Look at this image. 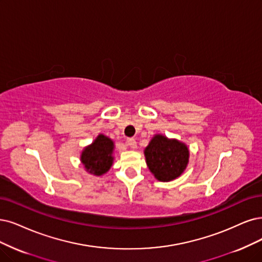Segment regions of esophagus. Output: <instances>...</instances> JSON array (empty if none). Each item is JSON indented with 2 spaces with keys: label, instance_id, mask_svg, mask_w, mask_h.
Masks as SVG:
<instances>
[{
  "label": "esophagus",
  "instance_id": "34e87169",
  "mask_svg": "<svg viewBox=\"0 0 262 262\" xmlns=\"http://www.w3.org/2000/svg\"><path fill=\"white\" fill-rule=\"evenodd\" d=\"M126 144H127L128 147H130L133 149H135V148L137 147V142H136V140H135L134 138H128L127 140H126Z\"/></svg>",
  "mask_w": 262,
  "mask_h": 262
}]
</instances>
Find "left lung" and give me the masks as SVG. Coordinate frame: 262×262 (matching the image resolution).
<instances>
[{
  "label": "left lung",
  "mask_w": 262,
  "mask_h": 262,
  "mask_svg": "<svg viewBox=\"0 0 262 262\" xmlns=\"http://www.w3.org/2000/svg\"><path fill=\"white\" fill-rule=\"evenodd\" d=\"M144 156L149 169L160 181L178 178L189 162V150L186 144L162 135L152 138L144 150Z\"/></svg>",
  "instance_id": "left-lung-1"
}]
</instances>
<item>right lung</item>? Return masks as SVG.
<instances>
[{
  "instance_id": "add662e5",
  "label": "right lung",
  "mask_w": 262,
  "mask_h": 262,
  "mask_svg": "<svg viewBox=\"0 0 262 262\" xmlns=\"http://www.w3.org/2000/svg\"><path fill=\"white\" fill-rule=\"evenodd\" d=\"M113 141L110 138L99 135L82 153L81 161L86 170L96 176H101L108 171L113 162Z\"/></svg>"
}]
</instances>
